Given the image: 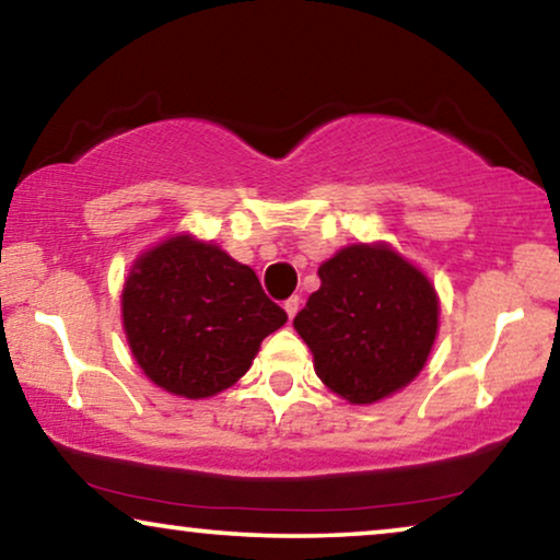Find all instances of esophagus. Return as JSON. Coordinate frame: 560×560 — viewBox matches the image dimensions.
<instances>
[{"label":"esophagus","mask_w":560,"mask_h":560,"mask_svg":"<svg viewBox=\"0 0 560 560\" xmlns=\"http://www.w3.org/2000/svg\"><path fill=\"white\" fill-rule=\"evenodd\" d=\"M298 308H301V298H298V295H290L288 301H285V313H288V318H290V320L295 318Z\"/></svg>","instance_id":"34e87169"}]
</instances>
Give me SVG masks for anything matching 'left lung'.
<instances>
[{
  "label": "left lung",
  "mask_w": 560,
  "mask_h": 560,
  "mask_svg": "<svg viewBox=\"0 0 560 560\" xmlns=\"http://www.w3.org/2000/svg\"><path fill=\"white\" fill-rule=\"evenodd\" d=\"M293 326L313 351L320 382L370 405L418 377L439 334V295L387 244H351L318 267Z\"/></svg>",
  "instance_id": "8db88e82"
}]
</instances>
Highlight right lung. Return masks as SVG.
Returning <instances> with one entry per match:
<instances>
[{"label": "right lung", "mask_w": 560, "mask_h": 560, "mask_svg": "<svg viewBox=\"0 0 560 560\" xmlns=\"http://www.w3.org/2000/svg\"><path fill=\"white\" fill-rule=\"evenodd\" d=\"M121 320L142 372L167 393L201 400L249 370L288 313L252 267L180 234L137 259L121 290Z\"/></svg>", "instance_id": "obj_1"}]
</instances>
